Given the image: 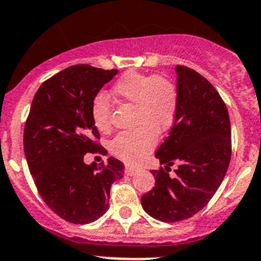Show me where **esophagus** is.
Returning a JSON list of instances; mask_svg holds the SVG:
<instances>
[{"instance_id": "1", "label": "esophagus", "mask_w": 261, "mask_h": 261, "mask_svg": "<svg viewBox=\"0 0 261 261\" xmlns=\"http://www.w3.org/2000/svg\"><path fill=\"white\" fill-rule=\"evenodd\" d=\"M138 167H131V166H126L125 167V174L128 175V176H133V175H135L136 172H138Z\"/></svg>"}]
</instances>
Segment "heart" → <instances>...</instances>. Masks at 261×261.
Returning a JSON list of instances; mask_svg holds the SVG:
<instances>
[{"instance_id":"1","label":"heart","mask_w":261,"mask_h":261,"mask_svg":"<svg viewBox=\"0 0 261 261\" xmlns=\"http://www.w3.org/2000/svg\"><path fill=\"white\" fill-rule=\"evenodd\" d=\"M121 101L134 104L135 130L118 134L111 143V152L127 164H138L157 143V133H165L174 123L177 111V90L165 75L127 72L112 87ZM91 117L97 130L107 133L112 127L111 101L99 92L91 101Z\"/></svg>"}]
</instances>
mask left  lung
Instances as JSON below:
<instances>
[{"mask_svg": "<svg viewBox=\"0 0 261 261\" xmlns=\"http://www.w3.org/2000/svg\"><path fill=\"white\" fill-rule=\"evenodd\" d=\"M177 111L169 136L152 170L155 184L142 197L148 215L165 223L192 218L208 203L220 187L232 155V133L225 103L203 75L176 65ZM175 162V175L168 174Z\"/></svg>", "mask_w": 261, "mask_h": 261, "instance_id": "obj_1", "label": "left lung"}]
</instances>
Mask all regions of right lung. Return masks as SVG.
Returning a JSON list of instances; mask_svg holds the SVG:
<instances>
[{
	"label": "right lung",
	"instance_id": "right-lung-1",
	"mask_svg": "<svg viewBox=\"0 0 261 261\" xmlns=\"http://www.w3.org/2000/svg\"><path fill=\"white\" fill-rule=\"evenodd\" d=\"M118 70L89 64L63 69L36 92L24 126V153L37 191L48 207L73 224H89L108 210L111 187L123 164L86 165V153L107 154L91 117V101Z\"/></svg>",
	"mask_w": 261,
	"mask_h": 261
}]
</instances>
